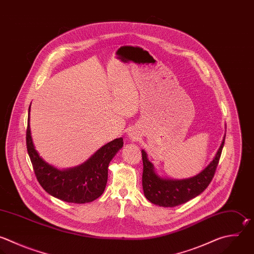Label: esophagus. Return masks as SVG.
<instances>
[{
	"instance_id": "esophagus-1",
	"label": "esophagus",
	"mask_w": 254,
	"mask_h": 254,
	"mask_svg": "<svg viewBox=\"0 0 254 254\" xmlns=\"http://www.w3.org/2000/svg\"><path fill=\"white\" fill-rule=\"evenodd\" d=\"M128 136H129V138H130L132 141H135V140H137V139H138V135H137L134 131L130 132V133L128 134Z\"/></svg>"
}]
</instances>
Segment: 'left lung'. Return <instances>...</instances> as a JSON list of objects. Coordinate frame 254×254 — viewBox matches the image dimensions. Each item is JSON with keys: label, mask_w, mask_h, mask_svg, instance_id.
<instances>
[{"label": "left lung", "mask_w": 254, "mask_h": 254, "mask_svg": "<svg viewBox=\"0 0 254 254\" xmlns=\"http://www.w3.org/2000/svg\"><path fill=\"white\" fill-rule=\"evenodd\" d=\"M225 135L212 161L197 175L183 180H173L160 177L154 165L149 161L147 153L142 150L143 176L142 185L146 198L152 203L164 207H173L187 202L200 194L211 182L215 173Z\"/></svg>", "instance_id": "left-lung-1"}]
</instances>
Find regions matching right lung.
<instances>
[{
  "instance_id": "1",
  "label": "right lung",
  "mask_w": 254,
  "mask_h": 254,
  "mask_svg": "<svg viewBox=\"0 0 254 254\" xmlns=\"http://www.w3.org/2000/svg\"><path fill=\"white\" fill-rule=\"evenodd\" d=\"M30 111L27 129V149L36 177L51 195L66 202L85 203L98 198L104 191L108 179V166L116 153L123 147V138H117L98 149L79 166L60 170L46 162L35 148L31 127Z\"/></svg>"
}]
</instances>
